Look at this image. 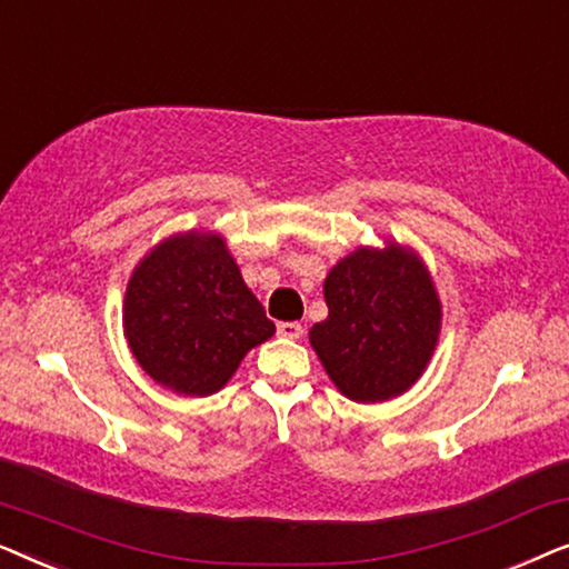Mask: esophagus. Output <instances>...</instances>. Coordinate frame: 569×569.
I'll list each match as a JSON object with an SVG mask.
<instances>
[{"instance_id":"1","label":"esophagus","mask_w":569,"mask_h":569,"mask_svg":"<svg viewBox=\"0 0 569 569\" xmlns=\"http://www.w3.org/2000/svg\"><path fill=\"white\" fill-rule=\"evenodd\" d=\"M302 331H306V329H302L298 321L277 323V333H279V337H284V339H300Z\"/></svg>"}]
</instances>
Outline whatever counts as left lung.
I'll return each mask as SVG.
<instances>
[{
	"mask_svg": "<svg viewBox=\"0 0 569 569\" xmlns=\"http://www.w3.org/2000/svg\"><path fill=\"white\" fill-rule=\"evenodd\" d=\"M329 318L310 347L347 399L376 403L409 391L440 337V298L422 259L388 240L360 246L323 282Z\"/></svg>",
	"mask_w": 569,
	"mask_h": 569,
	"instance_id": "1",
	"label": "left lung"
}]
</instances>
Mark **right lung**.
I'll return each mask as SVG.
<instances>
[{
	"mask_svg": "<svg viewBox=\"0 0 569 569\" xmlns=\"http://www.w3.org/2000/svg\"><path fill=\"white\" fill-rule=\"evenodd\" d=\"M123 333L152 380L183 396H209L228 383L248 349L274 333V323L224 238L191 230L166 238L137 263Z\"/></svg>",
	"mask_w": 569,
	"mask_h": 569,
	"instance_id": "obj_1",
	"label": "right lung"
}]
</instances>
